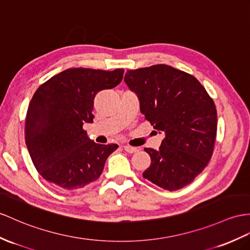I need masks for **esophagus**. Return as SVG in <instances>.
Wrapping results in <instances>:
<instances>
[{
    "label": "esophagus",
    "instance_id": "esophagus-1",
    "mask_svg": "<svg viewBox=\"0 0 250 250\" xmlns=\"http://www.w3.org/2000/svg\"><path fill=\"white\" fill-rule=\"evenodd\" d=\"M123 147H124V149L127 151V153H129V154L137 153V151L139 150L137 147H133V146H129V145H124Z\"/></svg>",
    "mask_w": 250,
    "mask_h": 250
}]
</instances>
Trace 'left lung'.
I'll list each match as a JSON object with an SVG mask.
<instances>
[{
  "label": "left lung",
  "instance_id": "left-lung-1",
  "mask_svg": "<svg viewBox=\"0 0 250 250\" xmlns=\"http://www.w3.org/2000/svg\"><path fill=\"white\" fill-rule=\"evenodd\" d=\"M124 81L137 94L145 119L166 136L158 150L144 148L151 162L143 177L168 191L190 185L213 154L214 102L195 77L171 65L129 70Z\"/></svg>",
  "mask_w": 250,
  "mask_h": 250
}]
</instances>
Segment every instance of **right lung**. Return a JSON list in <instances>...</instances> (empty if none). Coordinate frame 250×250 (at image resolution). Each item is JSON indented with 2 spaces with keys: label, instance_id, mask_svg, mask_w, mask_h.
<instances>
[{
  "label": "right lung",
  "instance_id": "1",
  "mask_svg": "<svg viewBox=\"0 0 250 250\" xmlns=\"http://www.w3.org/2000/svg\"><path fill=\"white\" fill-rule=\"evenodd\" d=\"M124 70L73 68L51 77L36 91L26 113L25 143L46 181L75 191L100 177L117 144H97L83 130L93 122L94 97L122 82Z\"/></svg>",
  "mask_w": 250,
  "mask_h": 250
}]
</instances>
